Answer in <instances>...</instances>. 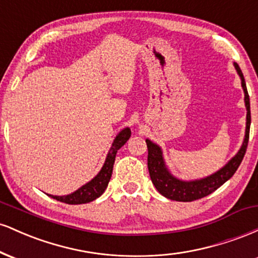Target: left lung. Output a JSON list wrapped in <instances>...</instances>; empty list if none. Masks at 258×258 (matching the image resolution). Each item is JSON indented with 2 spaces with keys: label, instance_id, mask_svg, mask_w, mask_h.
<instances>
[{
  "label": "left lung",
  "instance_id": "obj_1",
  "mask_svg": "<svg viewBox=\"0 0 258 258\" xmlns=\"http://www.w3.org/2000/svg\"><path fill=\"white\" fill-rule=\"evenodd\" d=\"M236 72L241 79V86L245 93V106H246V130H245V138L242 146L236 155L228 161L226 166H223L217 172L211 176L205 177L203 179L195 180H180L173 177L170 173L164 158H162L161 148L153 143L152 141L147 139L148 147V170H149L150 178L153 184L158 189V191L165 198L176 201H194L201 198L207 197L209 194L214 193L217 188L227 182L230 177L235 173L238 167L240 166L242 159L248 143V136H250V123H251V112H250V98H248L246 84H245L244 75H242L240 68L236 63H234Z\"/></svg>",
  "mask_w": 258,
  "mask_h": 258
}]
</instances>
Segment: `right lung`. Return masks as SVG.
Returning a JSON list of instances; mask_svg holds the SVG:
<instances>
[{
    "label": "right lung",
    "instance_id": "add662e5",
    "mask_svg": "<svg viewBox=\"0 0 258 258\" xmlns=\"http://www.w3.org/2000/svg\"><path fill=\"white\" fill-rule=\"evenodd\" d=\"M130 137H131V130H130L128 127L123 128L122 131L116 136V138L112 142V146L110 148V150H109L108 155H106L105 162L104 165H103L102 170L99 171V173L97 174L91 182L86 183L85 185H82L81 188H79L78 190L69 195H64V197L49 195V197L58 201H61V203L69 204V205L87 204L96 200L97 198H99L100 195L104 193L106 186H108L109 180H110L112 167H114L115 162V156H116L117 150L128 141Z\"/></svg>",
    "mask_w": 258,
    "mask_h": 258
}]
</instances>
